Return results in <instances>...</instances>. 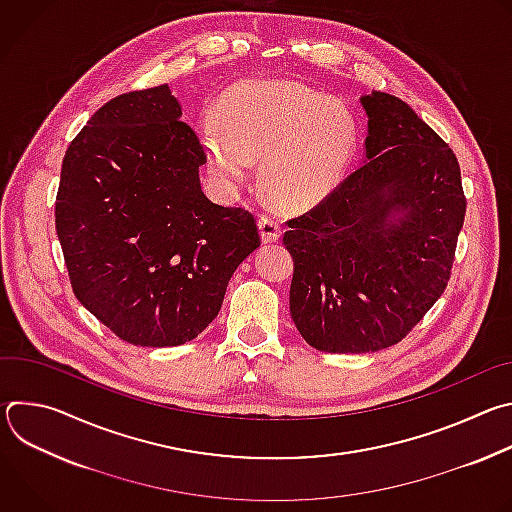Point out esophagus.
Instances as JSON below:
<instances>
[{
	"instance_id": "obj_1",
	"label": "esophagus",
	"mask_w": 512,
	"mask_h": 512,
	"mask_svg": "<svg viewBox=\"0 0 512 512\" xmlns=\"http://www.w3.org/2000/svg\"><path fill=\"white\" fill-rule=\"evenodd\" d=\"M259 233H261L263 243H275L281 237V227L273 221V218L261 216L259 218Z\"/></svg>"
}]
</instances>
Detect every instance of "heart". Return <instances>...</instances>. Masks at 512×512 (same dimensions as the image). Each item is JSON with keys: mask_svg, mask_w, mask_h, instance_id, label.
Listing matches in <instances>:
<instances>
[{"mask_svg": "<svg viewBox=\"0 0 512 512\" xmlns=\"http://www.w3.org/2000/svg\"><path fill=\"white\" fill-rule=\"evenodd\" d=\"M198 135L210 174L243 184L261 162L265 192L285 210H310L344 178L356 152L352 113L300 83L253 79L237 85Z\"/></svg>", "mask_w": 512, "mask_h": 512, "instance_id": "1", "label": "heart"}]
</instances>
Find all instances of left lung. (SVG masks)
Masks as SVG:
<instances>
[{
	"label": "left lung",
	"mask_w": 512,
	"mask_h": 512,
	"mask_svg": "<svg viewBox=\"0 0 512 512\" xmlns=\"http://www.w3.org/2000/svg\"><path fill=\"white\" fill-rule=\"evenodd\" d=\"M364 164L310 212L287 221L289 312L322 352L401 342L450 281L466 198L450 145L401 99L360 97Z\"/></svg>",
	"instance_id": "left-lung-1"
}]
</instances>
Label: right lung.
Masks as SVG:
<instances>
[{"instance_id": "1", "label": "right lung", "mask_w": 512, "mask_h": 512, "mask_svg": "<svg viewBox=\"0 0 512 512\" xmlns=\"http://www.w3.org/2000/svg\"><path fill=\"white\" fill-rule=\"evenodd\" d=\"M204 162L168 85L111 99L64 154L54 214L72 291L129 344L194 340L261 245L251 212L206 198Z\"/></svg>"}]
</instances>
